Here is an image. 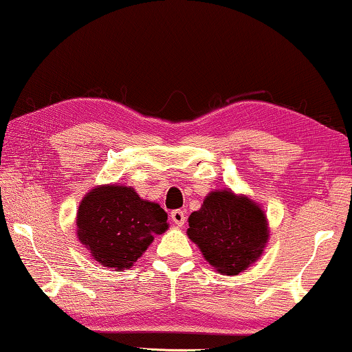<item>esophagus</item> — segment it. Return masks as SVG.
Listing matches in <instances>:
<instances>
[{
    "mask_svg": "<svg viewBox=\"0 0 352 352\" xmlns=\"http://www.w3.org/2000/svg\"><path fill=\"white\" fill-rule=\"evenodd\" d=\"M171 221L175 222V226L182 227V226H184V222H186V212L182 210L171 211Z\"/></svg>",
    "mask_w": 352,
    "mask_h": 352,
    "instance_id": "esophagus-1",
    "label": "esophagus"
}]
</instances>
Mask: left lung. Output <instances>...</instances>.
I'll return each instance as SVG.
<instances>
[{
	"mask_svg": "<svg viewBox=\"0 0 352 352\" xmlns=\"http://www.w3.org/2000/svg\"><path fill=\"white\" fill-rule=\"evenodd\" d=\"M187 235L217 272L239 274L262 256L268 223L262 208L232 190H216L188 217Z\"/></svg>",
	"mask_w": 352,
	"mask_h": 352,
	"instance_id": "1",
	"label": "left lung"
}]
</instances>
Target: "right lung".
<instances>
[{"label":"right lung","mask_w":352,"mask_h":352,"mask_svg":"<svg viewBox=\"0 0 352 352\" xmlns=\"http://www.w3.org/2000/svg\"><path fill=\"white\" fill-rule=\"evenodd\" d=\"M168 214L159 203L142 200L133 187L100 186L82 198L78 238L91 257L108 268H130L155 235L168 230Z\"/></svg>","instance_id":"add662e5"}]
</instances>
